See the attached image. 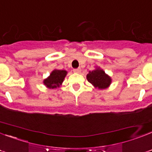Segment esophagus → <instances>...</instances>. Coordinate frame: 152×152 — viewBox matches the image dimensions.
<instances>
[{
	"instance_id": "esophagus-1",
	"label": "esophagus",
	"mask_w": 152,
	"mask_h": 152,
	"mask_svg": "<svg viewBox=\"0 0 152 152\" xmlns=\"http://www.w3.org/2000/svg\"><path fill=\"white\" fill-rule=\"evenodd\" d=\"M73 72H75V73H80V72H81V69H80V68H78V69H74Z\"/></svg>"
}]
</instances>
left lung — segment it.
Listing matches in <instances>:
<instances>
[{
  "instance_id": "obj_1",
  "label": "left lung",
  "mask_w": 152,
  "mask_h": 152,
  "mask_svg": "<svg viewBox=\"0 0 152 152\" xmlns=\"http://www.w3.org/2000/svg\"><path fill=\"white\" fill-rule=\"evenodd\" d=\"M87 79L88 82L93 84L95 87L99 89H104L110 85L111 78L102 69H96L93 71H90L87 74Z\"/></svg>"
}]
</instances>
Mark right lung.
Instances as JSON below:
<instances>
[{
	"instance_id": "right-lung-1",
	"label": "right lung",
	"mask_w": 152,
	"mask_h": 152,
	"mask_svg": "<svg viewBox=\"0 0 152 152\" xmlns=\"http://www.w3.org/2000/svg\"><path fill=\"white\" fill-rule=\"evenodd\" d=\"M67 72L65 70H54L48 79L44 80V83L49 88H56L62 83Z\"/></svg>"
}]
</instances>
